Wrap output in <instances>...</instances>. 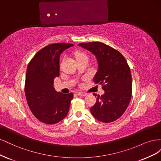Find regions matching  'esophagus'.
Masks as SVG:
<instances>
[{
	"label": "esophagus",
	"mask_w": 161,
	"mask_h": 161,
	"mask_svg": "<svg viewBox=\"0 0 161 161\" xmlns=\"http://www.w3.org/2000/svg\"><path fill=\"white\" fill-rule=\"evenodd\" d=\"M77 94L80 96H82V97L86 96L87 95L86 92H78Z\"/></svg>",
	"instance_id": "34e87169"
}]
</instances>
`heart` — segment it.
Returning <instances> with one entry per match:
<instances>
[{
  "instance_id": "heart-1",
  "label": "heart",
  "mask_w": 161,
  "mask_h": 161,
  "mask_svg": "<svg viewBox=\"0 0 161 161\" xmlns=\"http://www.w3.org/2000/svg\"><path fill=\"white\" fill-rule=\"evenodd\" d=\"M75 56L76 58V59H79V58H82V57H87V56L85 54V53L81 52H76L75 53Z\"/></svg>"
}]
</instances>
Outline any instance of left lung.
<instances>
[{
    "label": "left lung",
    "instance_id": "1",
    "mask_svg": "<svg viewBox=\"0 0 161 161\" xmlns=\"http://www.w3.org/2000/svg\"><path fill=\"white\" fill-rule=\"evenodd\" d=\"M79 46L95 56L98 70L93 81L105 91L101 96L93 93L97 102L91 108V114L101 122L115 121L124 114L131 97V76L127 61L119 52L103 43H81Z\"/></svg>",
    "mask_w": 161,
    "mask_h": 161
}]
</instances>
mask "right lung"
<instances>
[{"mask_svg":"<svg viewBox=\"0 0 161 161\" xmlns=\"http://www.w3.org/2000/svg\"><path fill=\"white\" fill-rule=\"evenodd\" d=\"M74 45L52 43L39 51L27 69L25 94L29 108L41 122L54 124L69 113L72 92L62 94L55 91L53 80L60 76V54Z\"/></svg>","mask_w":161,"mask_h":161,"instance_id":"right-lung-1","label":"right lung"}]
</instances>
